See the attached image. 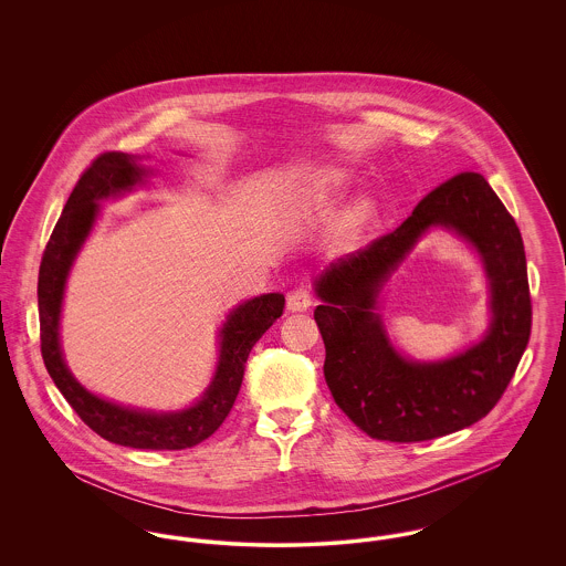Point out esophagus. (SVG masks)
<instances>
[{
    "instance_id": "esophagus-1",
    "label": "esophagus",
    "mask_w": 566,
    "mask_h": 566,
    "mask_svg": "<svg viewBox=\"0 0 566 566\" xmlns=\"http://www.w3.org/2000/svg\"><path fill=\"white\" fill-rule=\"evenodd\" d=\"M286 307L291 312H305L312 307V295L307 293V289H295L289 293L286 298Z\"/></svg>"
}]
</instances>
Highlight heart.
<instances>
[{"mask_svg": "<svg viewBox=\"0 0 566 566\" xmlns=\"http://www.w3.org/2000/svg\"><path fill=\"white\" fill-rule=\"evenodd\" d=\"M337 185H339L337 176L324 174L323 178L318 180V185H316V197L324 199ZM369 218H371V206L369 203L363 201V203L354 206L352 210H348V214L344 216V220H342V235L350 238L360 227H365L369 222Z\"/></svg>", "mask_w": 566, "mask_h": 566, "instance_id": "heart-1", "label": "heart"}]
</instances>
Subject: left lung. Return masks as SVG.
I'll return each instance as SVG.
<instances>
[{
    "mask_svg": "<svg viewBox=\"0 0 566 566\" xmlns=\"http://www.w3.org/2000/svg\"><path fill=\"white\" fill-rule=\"evenodd\" d=\"M443 226L485 263L493 321L485 339L437 364L407 361L385 337L376 295L417 240ZM324 379L339 409L374 439L413 443L467 429L499 403L531 337L526 254L512 214L482 174L462 171L431 190L411 216L316 277Z\"/></svg>",
    "mask_w": 566,
    "mask_h": 566,
    "instance_id": "8db88e82",
    "label": "left lung"
}]
</instances>
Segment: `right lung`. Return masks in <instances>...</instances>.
<instances>
[{
	"instance_id": "right-lung-1",
	"label": "right lung",
	"mask_w": 566,
	"mask_h": 566,
	"mask_svg": "<svg viewBox=\"0 0 566 566\" xmlns=\"http://www.w3.org/2000/svg\"><path fill=\"white\" fill-rule=\"evenodd\" d=\"M146 176L148 169L137 165V157L127 153H104L82 171L42 254L38 275L40 346L54 386L88 429L112 443L137 450H185L214 434L229 416L242 388L248 354L282 316L284 295L254 296L227 316L220 328V356L212 384L189 409L169 413L142 411L99 399L81 386L70 374L59 344L67 273L97 220L99 201L135 189Z\"/></svg>"
}]
</instances>
